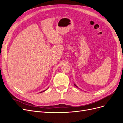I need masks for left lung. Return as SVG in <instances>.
Returning a JSON list of instances; mask_svg holds the SVG:
<instances>
[{
    "mask_svg": "<svg viewBox=\"0 0 123 123\" xmlns=\"http://www.w3.org/2000/svg\"><path fill=\"white\" fill-rule=\"evenodd\" d=\"M74 85H75V86H76V87H77V86H76V85H75V84H74Z\"/></svg>",
    "mask_w": 123,
    "mask_h": 123,
    "instance_id": "left-lung-1",
    "label": "left lung"
}]
</instances>
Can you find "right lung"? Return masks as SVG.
Wrapping results in <instances>:
<instances>
[{
  "instance_id": "obj_1",
  "label": "right lung",
  "mask_w": 123,
  "mask_h": 123,
  "mask_svg": "<svg viewBox=\"0 0 123 123\" xmlns=\"http://www.w3.org/2000/svg\"><path fill=\"white\" fill-rule=\"evenodd\" d=\"M46 90H44V91H43V92H44V91H46ZM42 92H40V93H42Z\"/></svg>"
}]
</instances>
